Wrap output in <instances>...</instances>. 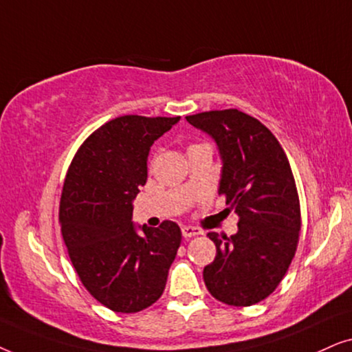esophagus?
I'll return each mask as SVG.
<instances>
[{
  "label": "esophagus",
  "instance_id": "34e87169",
  "mask_svg": "<svg viewBox=\"0 0 352 352\" xmlns=\"http://www.w3.org/2000/svg\"><path fill=\"white\" fill-rule=\"evenodd\" d=\"M201 230L199 228H194V226H184L182 228V237L184 239H190L195 237V235H200Z\"/></svg>",
  "mask_w": 352,
  "mask_h": 352
}]
</instances>
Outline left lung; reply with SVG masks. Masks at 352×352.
Instances as JSON below:
<instances>
[{
  "label": "left lung",
  "instance_id": "1",
  "mask_svg": "<svg viewBox=\"0 0 352 352\" xmlns=\"http://www.w3.org/2000/svg\"><path fill=\"white\" fill-rule=\"evenodd\" d=\"M219 148V195L239 216L234 235L210 232L214 261L204 280L216 300L252 306L276 290L295 256L301 230L300 199L290 163L276 136L237 109L186 117Z\"/></svg>",
  "mask_w": 352,
  "mask_h": 352
}]
</instances>
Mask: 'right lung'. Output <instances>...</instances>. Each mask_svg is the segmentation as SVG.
<instances>
[{"instance_id":"1","label":"right lung","mask_w":352,"mask_h":352,"mask_svg":"<svg viewBox=\"0 0 352 352\" xmlns=\"http://www.w3.org/2000/svg\"><path fill=\"white\" fill-rule=\"evenodd\" d=\"M181 117L123 115L96 129L76 152L62 189L59 223L86 290L115 312H139L165 290L181 245L173 221L133 224V200L147 181L152 144Z\"/></svg>"}]
</instances>
